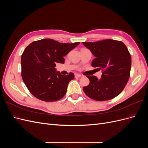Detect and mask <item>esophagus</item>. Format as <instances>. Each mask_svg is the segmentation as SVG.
Segmentation results:
<instances>
[{
    "label": "esophagus",
    "instance_id": "esophagus-1",
    "mask_svg": "<svg viewBox=\"0 0 148 148\" xmlns=\"http://www.w3.org/2000/svg\"><path fill=\"white\" fill-rule=\"evenodd\" d=\"M75 78H80V77H82V75H79V74H75Z\"/></svg>",
    "mask_w": 148,
    "mask_h": 148
}]
</instances>
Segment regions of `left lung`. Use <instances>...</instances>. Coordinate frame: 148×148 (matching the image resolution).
<instances>
[{"instance_id":"obj_1","label":"left lung","mask_w":148,"mask_h":148,"mask_svg":"<svg viewBox=\"0 0 148 148\" xmlns=\"http://www.w3.org/2000/svg\"><path fill=\"white\" fill-rule=\"evenodd\" d=\"M82 43L96 57L92 66L102 71L100 79L96 76H88L90 82L83 88L84 93L98 101L117 96L126 86L130 75L132 58L127 46L122 41L113 39Z\"/></svg>"}]
</instances>
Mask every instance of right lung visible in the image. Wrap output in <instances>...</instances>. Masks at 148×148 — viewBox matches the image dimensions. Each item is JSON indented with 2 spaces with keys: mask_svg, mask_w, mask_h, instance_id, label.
Listing matches in <instances>:
<instances>
[{
  "mask_svg": "<svg viewBox=\"0 0 148 148\" xmlns=\"http://www.w3.org/2000/svg\"><path fill=\"white\" fill-rule=\"evenodd\" d=\"M79 42L60 43L44 39L31 43L21 55V77L29 92L37 99L46 102L58 101L66 92L73 73L62 75L56 71L57 63L64 64L65 56Z\"/></svg>",
  "mask_w": 148,
  "mask_h": 148,
  "instance_id": "1",
  "label": "right lung"
}]
</instances>
